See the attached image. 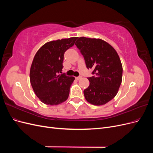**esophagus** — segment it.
<instances>
[{"mask_svg":"<svg viewBox=\"0 0 153 153\" xmlns=\"http://www.w3.org/2000/svg\"><path fill=\"white\" fill-rule=\"evenodd\" d=\"M82 76H77V77H76L75 78H76V79L77 80H80V79H81V78H82Z\"/></svg>","mask_w":153,"mask_h":153,"instance_id":"obj_1","label":"esophagus"}]
</instances>
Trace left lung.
Instances as JSON below:
<instances>
[{"mask_svg": "<svg viewBox=\"0 0 153 153\" xmlns=\"http://www.w3.org/2000/svg\"><path fill=\"white\" fill-rule=\"evenodd\" d=\"M75 45L84 57L94 76L88 78L90 84L84 91L85 100L94 105H103L117 94L122 82L123 66L115 50L101 39L78 38Z\"/></svg>", "mask_w": 153, "mask_h": 153, "instance_id": "left-lung-1", "label": "left lung"}]
</instances>
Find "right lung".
Masks as SVG:
<instances>
[{
    "label": "right lung",
    "instance_id": "right-lung-1",
    "mask_svg": "<svg viewBox=\"0 0 153 153\" xmlns=\"http://www.w3.org/2000/svg\"><path fill=\"white\" fill-rule=\"evenodd\" d=\"M77 38L57 39L45 43L36 52L30 70V81L41 102L57 105L66 101L75 77L62 73L64 54Z\"/></svg>",
    "mask_w": 153,
    "mask_h": 153
}]
</instances>
